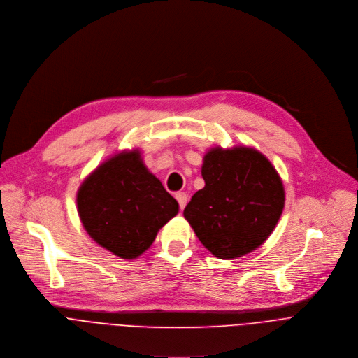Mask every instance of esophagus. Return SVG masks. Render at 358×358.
I'll list each match as a JSON object with an SVG mask.
<instances>
[{
  "instance_id": "34e87169",
  "label": "esophagus",
  "mask_w": 358,
  "mask_h": 358,
  "mask_svg": "<svg viewBox=\"0 0 358 358\" xmlns=\"http://www.w3.org/2000/svg\"><path fill=\"white\" fill-rule=\"evenodd\" d=\"M175 197H176V200H178V203H179V207H180V208H185V206H186V203H187V194L183 193V192H179V193L175 194Z\"/></svg>"
}]
</instances>
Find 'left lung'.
<instances>
[{
	"label": "left lung",
	"mask_w": 358,
	"mask_h": 358,
	"mask_svg": "<svg viewBox=\"0 0 358 358\" xmlns=\"http://www.w3.org/2000/svg\"><path fill=\"white\" fill-rule=\"evenodd\" d=\"M204 187L183 216L201 244L217 258L234 259L258 248L273 231L285 204L272 164L247 147L214 148L201 166Z\"/></svg>",
	"instance_id": "1"
}]
</instances>
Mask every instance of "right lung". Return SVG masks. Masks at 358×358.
Wrapping results in <instances>:
<instances>
[{
  "mask_svg": "<svg viewBox=\"0 0 358 358\" xmlns=\"http://www.w3.org/2000/svg\"><path fill=\"white\" fill-rule=\"evenodd\" d=\"M78 210L83 227L101 247L132 259L151 247L179 211L139 152H121L101 164L80 186Z\"/></svg>",
  "mask_w": 358,
  "mask_h": 358,
  "instance_id": "right-lung-1",
  "label": "right lung"
}]
</instances>
